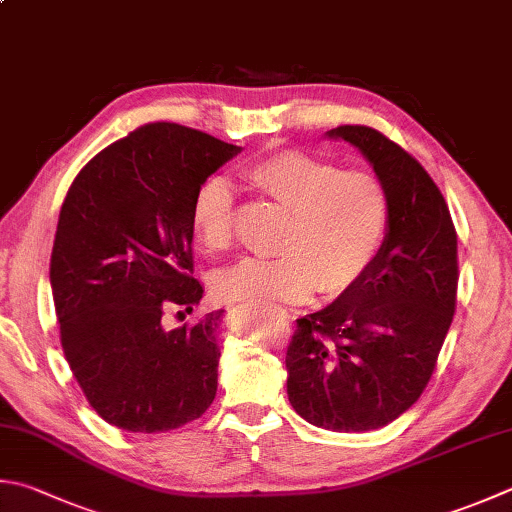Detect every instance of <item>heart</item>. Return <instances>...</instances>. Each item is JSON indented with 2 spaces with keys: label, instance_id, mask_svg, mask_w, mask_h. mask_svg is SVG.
I'll return each instance as SVG.
<instances>
[{
  "label": "heart",
  "instance_id": "b5f03b06",
  "mask_svg": "<svg viewBox=\"0 0 512 512\" xmlns=\"http://www.w3.org/2000/svg\"><path fill=\"white\" fill-rule=\"evenodd\" d=\"M249 185L289 211L276 258H245L214 276L227 303H303L316 292L339 296L361 281L388 236L390 198L372 171L341 169L303 151H281L245 171ZM200 247L220 252L234 238V189L202 182L191 205Z\"/></svg>",
  "mask_w": 512,
  "mask_h": 512
}]
</instances>
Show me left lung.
Listing matches in <instances>:
<instances>
[{"mask_svg": "<svg viewBox=\"0 0 512 512\" xmlns=\"http://www.w3.org/2000/svg\"><path fill=\"white\" fill-rule=\"evenodd\" d=\"M361 151L390 198L388 236L365 276L298 318L287 397L316 428L368 432L426 390L457 303V234L446 200L410 153L370 127L325 133Z\"/></svg>", "mask_w": 512, "mask_h": 512, "instance_id": "obj_1", "label": "left lung"}]
</instances>
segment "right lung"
<instances>
[{
	"label": "right lung",
	"mask_w": 512,
	"mask_h": 512,
	"mask_svg": "<svg viewBox=\"0 0 512 512\" xmlns=\"http://www.w3.org/2000/svg\"><path fill=\"white\" fill-rule=\"evenodd\" d=\"M243 147L153 122L86 165L64 198L51 254L62 350L86 401L111 426L167 432L216 397L225 310L167 330L169 307L194 310L191 205ZM180 314V312H178Z\"/></svg>",
	"instance_id": "add662e5"
}]
</instances>
